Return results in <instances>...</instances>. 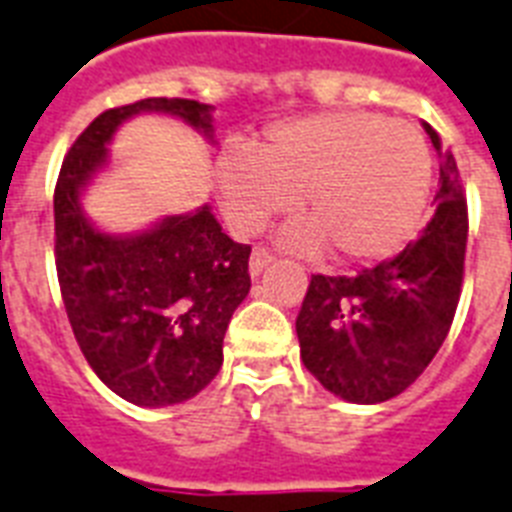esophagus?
<instances>
[{
    "instance_id": "34e87169",
    "label": "esophagus",
    "mask_w": 512,
    "mask_h": 512,
    "mask_svg": "<svg viewBox=\"0 0 512 512\" xmlns=\"http://www.w3.org/2000/svg\"><path fill=\"white\" fill-rule=\"evenodd\" d=\"M272 261H275V253L269 251V248H253V253H251V275L253 277H259L261 272H264V269L269 267V264H272Z\"/></svg>"
}]
</instances>
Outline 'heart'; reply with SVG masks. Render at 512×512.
<instances>
[{"label": "heart", "instance_id": "1", "mask_svg": "<svg viewBox=\"0 0 512 512\" xmlns=\"http://www.w3.org/2000/svg\"><path fill=\"white\" fill-rule=\"evenodd\" d=\"M227 222L264 230L298 198L306 222L285 232L301 253L333 251L367 264L402 251L431 200L433 158L415 126L375 113L338 110L272 124L248 153H227L216 169Z\"/></svg>", "mask_w": 512, "mask_h": 512}]
</instances>
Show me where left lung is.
Listing matches in <instances>:
<instances>
[{"label": "left lung", "mask_w": 512, "mask_h": 512, "mask_svg": "<svg viewBox=\"0 0 512 512\" xmlns=\"http://www.w3.org/2000/svg\"><path fill=\"white\" fill-rule=\"evenodd\" d=\"M423 126L439 153L431 222L399 256L357 277L312 275L296 317L306 370L346 402H386L410 388L441 349L463 293V179L452 150Z\"/></svg>", "instance_id": "8db88e82"}]
</instances>
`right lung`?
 I'll return each mask as SVG.
<instances>
[{
	"mask_svg": "<svg viewBox=\"0 0 512 512\" xmlns=\"http://www.w3.org/2000/svg\"><path fill=\"white\" fill-rule=\"evenodd\" d=\"M161 110L211 134L208 105L147 97L108 108L76 137L55 185V267L65 314L97 378L140 407L200 394L222 370V343L251 290V245L235 243L211 208L113 237L84 219L79 192L108 158L126 118Z\"/></svg>",
	"mask_w": 512,
	"mask_h": 512,
	"instance_id": "obj_1",
	"label": "right lung"
}]
</instances>
